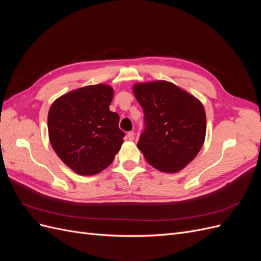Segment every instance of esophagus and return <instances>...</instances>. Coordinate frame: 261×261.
I'll return each instance as SVG.
<instances>
[{"label":"esophagus","instance_id":"1","mask_svg":"<svg viewBox=\"0 0 261 261\" xmlns=\"http://www.w3.org/2000/svg\"><path fill=\"white\" fill-rule=\"evenodd\" d=\"M127 138L129 140H134V138H135V133H134V132H128L127 133Z\"/></svg>","mask_w":261,"mask_h":261}]
</instances>
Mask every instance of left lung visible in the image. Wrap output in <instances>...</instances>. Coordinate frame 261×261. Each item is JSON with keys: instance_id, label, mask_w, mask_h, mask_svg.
I'll list each match as a JSON object with an SVG mask.
<instances>
[{"instance_id": "obj_1", "label": "left lung", "mask_w": 261, "mask_h": 261, "mask_svg": "<svg viewBox=\"0 0 261 261\" xmlns=\"http://www.w3.org/2000/svg\"><path fill=\"white\" fill-rule=\"evenodd\" d=\"M134 94L143 108L145 128L137 147L147 162L175 173L195 159L206 136V113L200 101L174 84H137Z\"/></svg>"}]
</instances>
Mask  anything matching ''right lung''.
Wrapping results in <instances>:
<instances>
[{
	"label": "right lung",
	"mask_w": 261,
	"mask_h": 261,
	"mask_svg": "<svg viewBox=\"0 0 261 261\" xmlns=\"http://www.w3.org/2000/svg\"><path fill=\"white\" fill-rule=\"evenodd\" d=\"M112 99L113 89L100 84L70 91L50 108L52 148L77 174L93 175L105 170L123 144L120 116L109 108Z\"/></svg>",
	"instance_id": "add662e5"
}]
</instances>
